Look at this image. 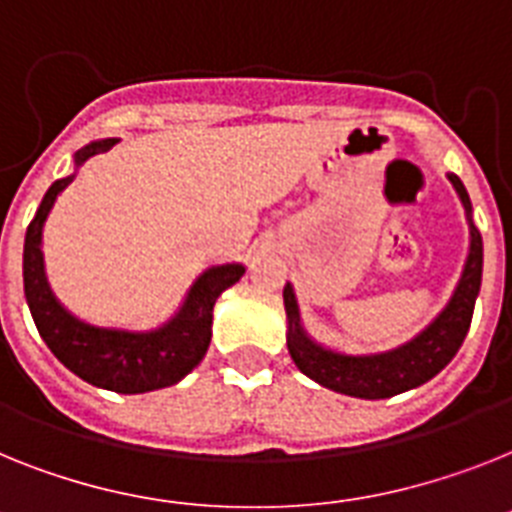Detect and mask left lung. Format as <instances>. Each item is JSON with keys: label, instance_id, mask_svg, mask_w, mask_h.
<instances>
[{"label": "left lung", "instance_id": "8db88e82", "mask_svg": "<svg viewBox=\"0 0 512 512\" xmlns=\"http://www.w3.org/2000/svg\"><path fill=\"white\" fill-rule=\"evenodd\" d=\"M448 179L453 182L455 192L466 208L471 249H468L466 268H463L453 299L437 315V320L427 330H422L414 341L393 351H385V354L369 356H346L338 354V351L322 349L320 343H315L304 333L294 289L286 283V289H283V307H286V317H289L286 346H289V354L296 367L302 369L307 377L320 382L322 388L354 395V398H369V401L390 398V395L406 393V390L419 388L427 380H432L458 354L468 333V325H471V317H474L479 286H482L484 249L482 234L476 231L474 221H471V200H468L466 187L455 174H448Z\"/></svg>", "mask_w": 512, "mask_h": 512}]
</instances>
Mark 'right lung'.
<instances>
[{"mask_svg":"<svg viewBox=\"0 0 512 512\" xmlns=\"http://www.w3.org/2000/svg\"><path fill=\"white\" fill-rule=\"evenodd\" d=\"M114 143L117 140H98L85 145L83 150H77L75 163L80 166L90 156L106 153ZM72 179L75 176L51 184L36 218L25 231L23 286L38 333L64 367L96 388L124 395L169 388L203 362L210 346L216 299L244 276V265L231 263L205 270L184 299L182 309L163 328L150 333L96 328L77 320L51 294L44 276V255H41V231L46 216L59 192Z\"/></svg>","mask_w":512,"mask_h":512,"instance_id":"add662e5","label":"right lung"}]
</instances>
